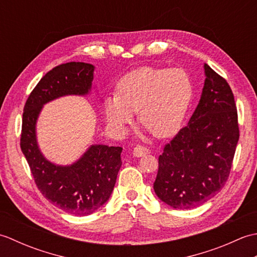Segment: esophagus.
Returning <instances> with one entry per match:
<instances>
[{
    "instance_id": "34e87169",
    "label": "esophagus",
    "mask_w": 257,
    "mask_h": 257,
    "mask_svg": "<svg viewBox=\"0 0 257 257\" xmlns=\"http://www.w3.org/2000/svg\"><path fill=\"white\" fill-rule=\"evenodd\" d=\"M150 154V150L147 148V147H144V146H137L135 147L134 148V151H133V155L134 157H144L146 155H149Z\"/></svg>"
}]
</instances>
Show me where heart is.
<instances>
[{
  "label": "heart",
  "instance_id": "obj_1",
  "mask_svg": "<svg viewBox=\"0 0 257 257\" xmlns=\"http://www.w3.org/2000/svg\"><path fill=\"white\" fill-rule=\"evenodd\" d=\"M193 98V84L182 68L140 67L124 75L117 85V94L105 100L109 124L118 133L134 121L139 122L157 138H166L181 128Z\"/></svg>",
  "mask_w": 257,
  "mask_h": 257
}]
</instances>
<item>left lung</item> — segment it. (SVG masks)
<instances>
[{"mask_svg":"<svg viewBox=\"0 0 257 257\" xmlns=\"http://www.w3.org/2000/svg\"><path fill=\"white\" fill-rule=\"evenodd\" d=\"M200 101L182 128L163 148L154 190L173 209L189 210L224 187L239 138L237 111L227 81L204 64Z\"/></svg>","mask_w":257,"mask_h":257,"instance_id":"obj_1","label":"left lung"}]
</instances>
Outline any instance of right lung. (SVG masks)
<instances>
[{"label":"right lung","instance_id":"right-lung-1","mask_svg":"<svg viewBox=\"0 0 257 257\" xmlns=\"http://www.w3.org/2000/svg\"><path fill=\"white\" fill-rule=\"evenodd\" d=\"M94 70V65L80 62L54 67L27 98L22 120L21 149L38 190L55 206L79 216L91 214L110 198L122 163V148L91 145L72 165H55L38 147L36 123L45 103L68 95H88Z\"/></svg>","mask_w":257,"mask_h":257}]
</instances>
